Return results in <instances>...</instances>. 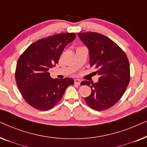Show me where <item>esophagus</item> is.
<instances>
[{"label": "esophagus", "instance_id": "obj_1", "mask_svg": "<svg viewBox=\"0 0 147 147\" xmlns=\"http://www.w3.org/2000/svg\"><path fill=\"white\" fill-rule=\"evenodd\" d=\"M74 83H75V84H76V85H80L81 81L78 79H76V80H74Z\"/></svg>", "mask_w": 147, "mask_h": 147}]
</instances>
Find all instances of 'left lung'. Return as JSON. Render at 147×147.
I'll return each mask as SVG.
<instances>
[{
	"mask_svg": "<svg viewBox=\"0 0 147 147\" xmlns=\"http://www.w3.org/2000/svg\"><path fill=\"white\" fill-rule=\"evenodd\" d=\"M78 35L89 51L90 67L98 70L96 83L87 80L91 94L84 98L88 105L101 111L114 106L126 91L130 81V65L127 56L117 44L102 34L90 32Z\"/></svg>",
	"mask_w": 147,
	"mask_h": 147,
	"instance_id": "1",
	"label": "left lung"
}]
</instances>
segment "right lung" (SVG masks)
<instances>
[{
    "mask_svg": "<svg viewBox=\"0 0 147 147\" xmlns=\"http://www.w3.org/2000/svg\"><path fill=\"white\" fill-rule=\"evenodd\" d=\"M74 33H60L30 45L18 59L15 78L20 92L32 107L46 111L51 109L74 85L72 78L53 79L48 72L58 63L68 43L76 39Z\"/></svg>",
    "mask_w": 147,
    "mask_h": 147,
    "instance_id": "add662e5",
    "label": "right lung"
}]
</instances>
